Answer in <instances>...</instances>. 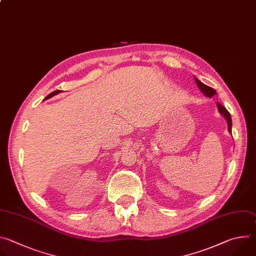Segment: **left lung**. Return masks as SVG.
Listing matches in <instances>:
<instances>
[{
  "label": "left lung",
  "mask_w": 256,
  "mask_h": 256,
  "mask_svg": "<svg viewBox=\"0 0 256 256\" xmlns=\"http://www.w3.org/2000/svg\"><path fill=\"white\" fill-rule=\"evenodd\" d=\"M194 81H196L198 87L200 88V91L202 92V94H204L206 97L212 98V96H214V95L216 94V92L214 89H212V88H210V87L204 85V84L202 83L196 77H194ZM216 106H218V112H220V114H222V116L226 118L227 124H228V130H229V132L231 134V132H232V120H231V116H230L229 112L227 110V109H226L223 105H221L218 102H216Z\"/></svg>",
  "instance_id": "left-lung-1"
}]
</instances>
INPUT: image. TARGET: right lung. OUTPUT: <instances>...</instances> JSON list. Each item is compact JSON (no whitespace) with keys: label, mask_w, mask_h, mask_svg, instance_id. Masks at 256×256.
I'll return each mask as SVG.
<instances>
[{"label":"right lung","mask_w":256,"mask_h":256,"mask_svg":"<svg viewBox=\"0 0 256 256\" xmlns=\"http://www.w3.org/2000/svg\"><path fill=\"white\" fill-rule=\"evenodd\" d=\"M62 91L60 90H56V91H54V92H52L50 94H48L46 97V99L44 100H46V99H50V98H52V96H54V95H56V94H58V93H60Z\"/></svg>","instance_id":"add662e5"}]
</instances>
